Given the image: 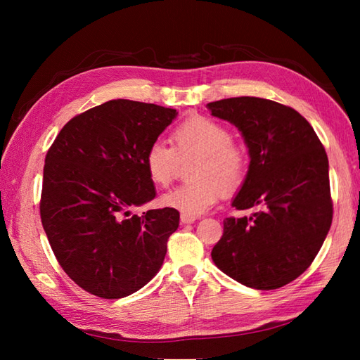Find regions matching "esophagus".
<instances>
[{
  "mask_svg": "<svg viewBox=\"0 0 360 360\" xmlns=\"http://www.w3.org/2000/svg\"><path fill=\"white\" fill-rule=\"evenodd\" d=\"M196 221V217H190V215H181V223L182 224H193Z\"/></svg>",
  "mask_w": 360,
  "mask_h": 360,
  "instance_id": "34e87169",
  "label": "esophagus"
}]
</instances>
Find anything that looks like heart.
<instances>
[{
    "mask_svg": "<svg viewBox=\"0 0 360 360\" xmlns=\"http://www.w3.org/2000/svg\"><path fill=\"white\" fill-rule=\"evenodd\" d=\"M232 131L218 120L196 116L182 122L172 134L173 147L155 141L143 162L153 184L167 187L178 176L181 162L196 158L188 178L193 182L160 196L164 207L196 217L218 202L221 193L238 188L248 173V156L233 142Z\"/></svg>",
    "mask_w": 360,
    "mask_h": 360,
    "instance_id": "b5f03b06",
    "label": "heart"
}]
</instances>
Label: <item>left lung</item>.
I'll use <instances>...</instances> for the list:
<instances>
[{
    "label": "left lung",
    "mask_w": 360,
    "mask_h": 360,
    "mask_svg": "<svg viewBox=\"0 0 360 360\" xmlns=\"http://www.w3.org/2000/svg\"><path fill=\"white\" fill-rule=\"evenodd\" d=\"M207 108L238 128L249 148V170L232 205L257 209L250 217L224 219L213 263L244 286H285L314 262L331 227L326 151L309 122L290 106L232 97Z\"/></svg>",
    "instance_id": "left-lung-1"
}]
</instances>
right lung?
I'll list each match as a JSON object with an SVG mask.
<instances>
[{"label": "right lung", "mask_w": 360, "mask_h": 360, "mask_svg": "<svg viewBox=\"0 0 360 360\" xmlns=\"http://www.w3.org/2000/svg\"><path fill=\"white\" fill-rule=\"evenodd\" d=\"M178 112L155 103L105 102L72 117L48 150L41 224L72 281L102 298L139 290L164 263L179 212L131 215L156 196L143 156Z\"/></svg>", "instance_id": "right-lung-1"}]
</instances>
